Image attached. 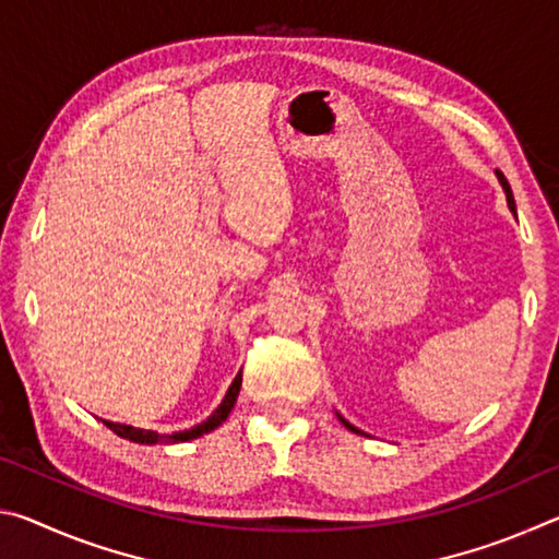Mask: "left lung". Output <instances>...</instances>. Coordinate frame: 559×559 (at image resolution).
<instances>
[{
    "instance_id": "left-lung-1",
    "label": "left lung",
    "mask_w": 559,
    "mask_h": 559,
    "mask_svg": "<svg viewBox=\"0 0 559 559\" xmlns=\"http://www.w3.org/2000/svg\"><path fill=\"white\" fill-rule=\"evenodd\" d=\"M496 177H498V182H500V187H503V192H506V200H508V210L513 212V214H518V210H515V200H513V189H510V185H508V179L503 177V173H500V169H496ZM337 414V412H335ZM337 419H340V424H345V429H349V431H355V433H362L359 431L357 427H353V424H349L343 414H337Z\"/></svg>"
}]
</instances>
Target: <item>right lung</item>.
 Listing matches in <instances>:
<instances>
[{
  "mask_svg": "<svg viewBox=\"0 0 559 559\" xmlns=\"http://www.w3.org/2000/svg\"><path fill=\"white\" fill-rule=\"evenodd\" d=\"M241 390V372L234 377V382L229 384V390H226L222 404L216 406L212 412V416L202 424H197L192 429H185V431H175V433H157V431H150V429H138V427H130V424H118V421H108V419H100L103 424L110 431H116L118 437L122 439H130L135 443H147V447H153V443H182V441H192V439H200L204 433L214 431L216 427H222L226 421V416L231 414L234 404H236V396H239Z\"/></svg>",
  "mask_w": 559,
  "mask_h": 559,
  "instance_id": "1",
  "label": "right lung"
}]
</instances>
